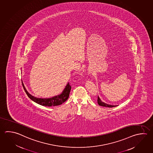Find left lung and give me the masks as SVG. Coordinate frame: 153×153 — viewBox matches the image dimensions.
<instances>
[{"label": "left lung", "mask_w": 153, "mask_h": 153, "mask_svg": "<svg viewBox=\"0 0 153 153\" xmlns=\"http://www.w3.org/2000/svg\"><path fill=\"white\" fill-rule=\"evenodd\" d=\"M97 103L98 104L100 105V106H103V107H109V108H111V107H116V105H108L107 103H106L103 102H102L101 99H100V97H99V96L97 97Z\"/></svg>", "instance_id": "1"}]
</instances>
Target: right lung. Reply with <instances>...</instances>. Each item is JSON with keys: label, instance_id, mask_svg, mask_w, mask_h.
I'll use <instances>...</instances> for the list:
<instances>
[{"label": "right lung", "instance_id": "right-lung-1", "mask_svg": "<svg viewBox=\"0 0 153 153\" xmlns=\"http://www.w3.org/2000/svg\"><path fill=\"white\" fill-rule=\"evenodd\" d=\"M22 85L26 94L27 95L29 98H30L31 100L33 101L34 102H36L39 105H40L42 106H47V107L58 106L61 105L64 102H65L69 97L70 91L71 89V86L68 82L61 94L56 95L54 97H52L50 98H39V97H35L33 95H32L31 94H30L26 89L22 82Z\"/></svg>", "mask_w": 153, "mask_h": 153}]
</instances>
